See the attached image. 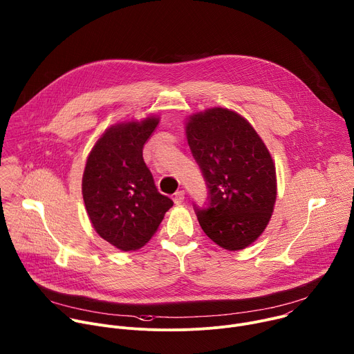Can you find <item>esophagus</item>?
I'll list each match as a JSON object with an SVG mask.
<instances>
[{
  "instance_id": "34e87169",
  "label": "esophagus",
  "mask_w": 354,
  "mask_h": 354,
  "mask_svg": "<svg viewBox=\"0 0 354 354\" xmlns=\"http://www.w3.org/2000/svg\"><path fill=\"white\" fill-rule=\"evenodd\" d=\"M183 200H185V192L183 190H178L175 194H174V201H175V205H182L183 203Z\"/></svg>"
}]
</instances>
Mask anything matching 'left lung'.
<instances>
[{"instance_id":"left-lung-1","label":"left lung","mask_w":354,"mask_h":354,"mask_svg":"<svg viewBox=\"0 0 354 354\" xmlns=\"http://www.w3.org/2000/svg\"><path fill=\"white\" fill-rule=\"evenodd\" d=\"M185 130L209 187V209H194L201 230L224 249L248 248L268 227L277 197L268 147L245 118L227 108L189 116Z\"/></svg>"}]
</instances>
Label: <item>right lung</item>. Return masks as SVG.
I'll list each match as a JSON object with an SVG mask.
<instances>
[{
  "label": "right lung",
  "mask_w": 354,
  "mask_h": 354,
  "mask_svg": "<svg viewBox=\"0 0 354 354\" xmlns=\"http://www.w3.org/2000/svg\"><path fill=\"white\" fill-rule=\"evenodd\" d=\"M160 118L120 122L97 138L86 158L82 197L96 234L130 252L153 236L174 201L161 194L142 160Z\"/></svg>",
  "instance_id": "obj_1"
}]
</instances>
